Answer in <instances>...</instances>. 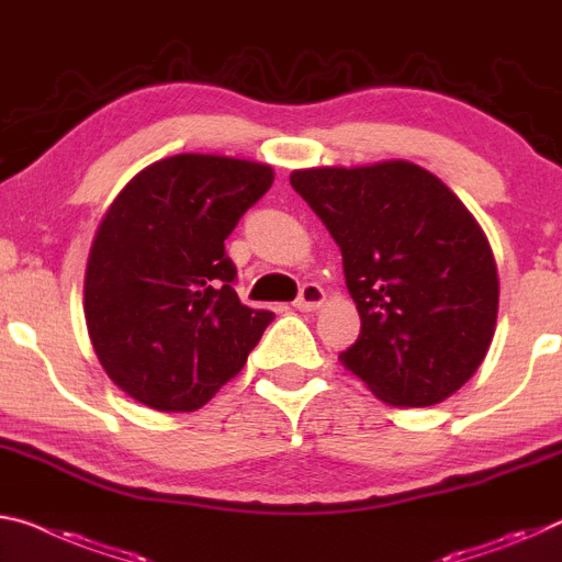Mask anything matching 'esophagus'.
Instances as JSON below:
<instances>
[{
  "instance_id": "obj_1",
  "label": "esophagus",
  "mask_w": 562,
  "mask_h": 562,
  "mask_svg": "<svg viewBox=\"0 0 562 562\" xmlns=\"http://www.w3.org/2000/svg\"><path fill=\"white\" fill-rule=\"evenodd\" d=\"M323 302H325V290L315 282H307L305 288L300 290V297L295 300V307L300 310V313H313V310H317L319 305H323Z\"/></svg>"
}]
</instances>
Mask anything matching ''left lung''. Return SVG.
Returning <instances> with one entry per match:
<instances>
[{"mask_svg":"<svg viewBox=\"0 0 562 562\" xmlns=\"http://www.w3.org/2000/svg\"><path fill=\"white\" fill-rule=\"evenodd\" d=\"M290 184L342 252L362 323L345 368L395 407L458 393L493 342L501 295L493 249L458 194L405 159L295 169Z\"/></svg>","mask_w":562,"mask_h":562,"instance_id":"left-lung-1","label":"left lung"}]
</instances>
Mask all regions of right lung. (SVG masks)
<instances>
[{"label":"right lung","instance_id":"right-lung-1","mask_svg":"<svg viewBox=\"0 0 562 562\" xmlns=\"http://www.w3.org/2000/svg\"><path fill=\"white\" fill-rule=\"evenodd\" d=\"M270 165L175 155L142 169L89 249L85 317L114 385L162 413H192L245 368L272 323L235 292L225 239L270 190Z\"/></svg>","mask_w":562,"mask_h":562}]
</instances>
